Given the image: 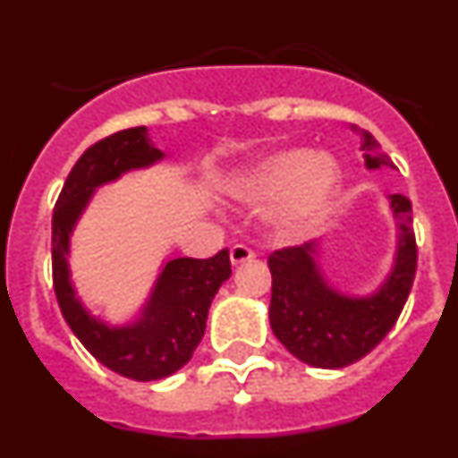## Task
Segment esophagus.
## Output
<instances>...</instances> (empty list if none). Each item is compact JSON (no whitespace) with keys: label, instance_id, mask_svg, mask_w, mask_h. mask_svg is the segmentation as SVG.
<instances>
[{"label":"esophagus","instance_id":"obj_1","mask_svg":"<svg viewBox=\"0 0 458 458\" xmlns=\"http://www.w3.org/2000/svg\"><path fill=\"white\" fill-rule=\"evenodd\" d=\"M229 259H232V264L238 266V264H245V261H250V259H254V252L248 248V245H233L232 252H229Z\"/></svg>","mask_w":458,"mask_h":458}]
</instances>
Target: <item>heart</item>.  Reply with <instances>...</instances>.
Masks as SVG:
<instances>
[{
	"instance_id": "heart-1",
	"label": "heart",
	"mask_w": 458,
	"mask_h": 458,
	"mask_svg": "<svg viewBox=\"0 0 458 458\" xmlns=\"http://www.w3.org/2000/svg\"><path fill=\"white\" fill-rule=\"evenodd\" d=\"M342 172L330 156L310 148H282L238 172L229 192L248 204L275 201L273 222L282 232H298L330 208Z\"/></svg>"
}]
</instances>
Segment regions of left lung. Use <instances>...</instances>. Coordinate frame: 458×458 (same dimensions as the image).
Listing matches in <instances>:
<instances>
[{
  "label": "left lung",
  "instance_id": "8db88e82",
  "mask_svg": "<svg viewBox=\"0 0 458 458\" xmlns=\"http://www.w3.org/2000/svg\"><path fill=\"white\" fill-rule=\"evenodd\" d=\"M367 169L392 167L374 135L362 132ZM392 216L399 226L396 257L387 279L371 295L335 291L318 268V242L277 250L268 257L273 275L270 327L298 360L318 369H342L365 358L386 337L402 314L418 270V245L412 233L408 197L390 194Z\"/></svg>",
  "mask_w": 458,
  "mask_h": 458
}]
</instances>
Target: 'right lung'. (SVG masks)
Wrapping results in <instances>:
<instances>
[{
	"label": "right lung",
	"mask_w": 458,
	"mask_h": 458,
	"mask_svg": "<svg viewBox=\"0 0 458 458\" xmlns=\"http://www.w3.org/2000/svg\"><path fill=\"white\" fill-rule=\"evenodd\" d=\"M163 157L147 125L105 137L80 156L52 213V279L64 318L100 365L132 380L165 378L192 358L204 337L210 301L232 275L229 250L210 259H172L157 275L140 318L128 326H107L91 317L75 295L68 268L71 233L93 190Z\"/></svg>",
	"instance_id": "add662e5"
}]
</instances>
